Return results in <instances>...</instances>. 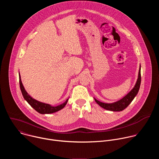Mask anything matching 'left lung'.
<instances>
[{
  "label": "left lung",
  "mask_w": 159,
  "mask_h": 159,
  "mask_svg": "<svg viewBox=\"0 0 159 159\" xmlns=\"http://www.w3.org/2000/svg\"><path fill=\"white\" fill-rule=\"evenodd\" d=\"M140 84H141V66H140L138 79L137 82H136L134 87L123 98H122L120 101H118L115 102H112V103H104L99 101L95 98H94V100L101 107L106 110L112 111H121L128 106V105L131 102V101L133 100L134 97L137 96L140 87Z\"/></svg>",
  "instance_id": "obj_1"
}]
</instances>
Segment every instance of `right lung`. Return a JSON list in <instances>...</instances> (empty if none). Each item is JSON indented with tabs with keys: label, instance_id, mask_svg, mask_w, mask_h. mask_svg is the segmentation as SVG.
Returning a JSON list of instances; mask_svg holds the SVG:
<instances>
[{
	"label": "right lung",
	"instance_id": "right-lung-1",
	"mask_svg": "<svg viewBox=\"0 0 159 159\" xmlns=\"http://www.w3.org/2000/svg\"><path fill=\"white\" fill-rule=\"evenodd\" d=\"M19 85H20V89L21 90L22 94L23 96L25 99L28 102V104L33 109H34L37 112L40 113V114H50V113H53L57 111H58L65 106V105L68 102V100H69V99H67L65 101V102H64L63 104H60L57 106H52L50 104L39 102L33 99L32 97H31L26 91L23 85H22L20 75H19Z\"/></svg>",
	"mask_w": 159,
	"mask_h": 159
}]
</instances>
